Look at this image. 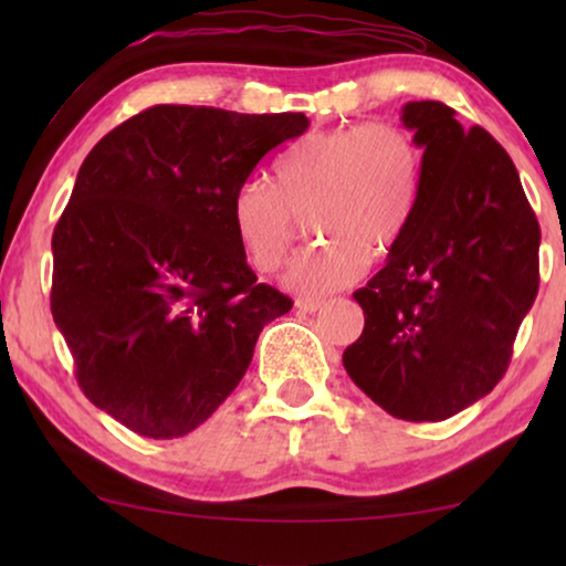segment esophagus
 Listing matches in <instances>:
<instances>
[{"mask_svg":"<svg viewBox=\"0 0 566 566\" xmlns=\"http://www.w3.org/2000/svg\"><path fill=\"white\" fill-rule=\"evenodd\" d=\"M322 301H306V298H298L296 301V308L301 314H316V312H322Z\"/></svg>","mask_w":566,"mask_h":566,"instance_id":"esophagus-1","label":"esophagus"}]
</instances>
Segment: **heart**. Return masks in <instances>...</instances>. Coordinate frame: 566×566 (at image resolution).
<instances>
[{
    "label": "heart",
    "instance_id": "heart-1",
    "mask_svg": "<svg viewBox=\"0 0 566 566\" xmlns=\"http://www.w3.org/2000/svg\"><path fill=\"white\" fill-rule=\"evenodd\" d=\"M422 154L405 126L370 120L312 130L273 165L270 185L247 180L231 196V227L244 258L273 273L296 239V216L322 237L285 270L298 296L345 289L407 229L420 192Z\"/></svg>",
    "mask_w": 566,
    "mask_h": 566
}]
</instances>
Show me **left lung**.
Segmentation results:
<instances>
[{"instance_id":"left-lung-1","label":"left lung","mask_w":566,"mask_h":566,"mask_svg":"<svg viewBox=\"0 0 566 566\" xmlns=\"http://www.w3.org/2000/svg\"><path fill=\"white\" fill-rule=\"evenodd\" d=\"M422 177L389 260L355 291L363 335L343 366L378 407L440 422L490 394L538 293L536 213L507 151L438 99L407 103Z\"/></svg>"}]
</instances>
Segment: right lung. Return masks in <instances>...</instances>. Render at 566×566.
<instances>
[{
  "label": "right lung",
  "instance_id": "add662e5",
  "mask_svg": "<svg viewBox=\"0 0 566 566\" xmlns=\"http://www.w3.org/2000/svg\"><path fill=\"white\" fill-rule=\"evenodd\" d=\"M304 113L154 105L99 138L53 229L51 314L92 405L188 436L237 389L293 301L247 265L231 196Z\"/></svg>",
  "mask_w": 566,
  "mask_h": 566
}]
</instances>
